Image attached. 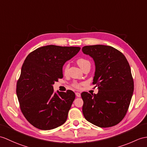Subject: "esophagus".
<instances>
[{
  "label": "esophagus",
  "instance_id": "esophagus-1",
  "mask_svg": "<svg viewBox=\"0 0 147 147\" xmlns=\"http://www.w3.org/2000/svg\"><path fill=\"white\" fill-rule=\"evenodd\" d=\"M76 96L77 97H80L81 96V93H78V92H76Z\"/></svg>",
  "mask_w": 147,
  "mask_h": 147
}]
</instances>
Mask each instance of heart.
<instances>
[{"mask_svg": "<svg viewBox=\"0 0 147 147\" xmlns=\"http://www.w3.org/2000/svg\"><path fill=\"white\" fill-rule=\"evenodd\" d=\"M77 64L83 70L84 69V68L86 67L87 66L90 65V61L86 59H84V58H80V59H78L77 60ZM68 68H69V64H66L64 69V73L65 74L67 73L68 71ZM83 84H84L83 83H78V82H74V83L72 84V86L74 88H76V89H80Z\"/></svg>", "mask_w": 147, "mask_h": 147, "instance_id": "1", "label": "heart"}]
</instances>
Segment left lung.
<instances>
[{
	"label": "left lung",
	"mask_w": 147,
	"mask_h": 147,
	"mask_svg": "<svg viewBox=\"0 0 147 147\" xmlns=\"http://www.w3.org/2000/svg\"><path fill=\"white\" fill-rule=\"evenodd\" d=\"M82 51L94 61L93 84L98 88L96 94L81 93L84 117L99 127H113L125 117L134 93L130 66L123 54L111 46H86Z\"/></svg>",
	"instance_id": "8db88e82"
}]
</instances>
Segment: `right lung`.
<instances>
[{
	"label": "right lung",
	"mask_w": 147,
	"mask_h": 147,
	"mask_svg": "<svg viewBox=\"0 0 147 147\" xmlns=\"http://www.w3.org/2000/svg\"><path fill=\"white\" fill-rule=\"evenodd\" d=\"M80 49L49 45L26 57L17 81L16 93L22 114L34 127L48 130L66 122L75 94L69 90L54 93L53 85L63 78L64 63Z\"/></svg>",
	"instance_id": "add662e5"
}]
</instances>
